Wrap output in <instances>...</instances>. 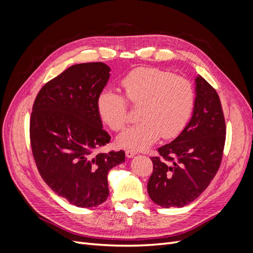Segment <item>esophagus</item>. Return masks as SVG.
Wrapping results in <instances>:
<instances>
[{"label":"esophagus","instance_id":"esophagus-1","mask_svg":"<svg viewBox=\"0 0 253 253\" xmlns=\"http://www.w3.org/2000/svg\"><path fill=\"white\" fill-rule=\"evenodd\" d=\"M136 154H137V152L134 151V150H126V155L127 158H132V157H134Z\"/></svg>","mask_w":253,"mask_h":253}]
</instances>
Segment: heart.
Here are the masks:
<instances>
[{
    "label": "heart",
    "instance_id": "heart-1",
    "mask_svg": "<svg viewBox=\"0 0 253 253\" xmlns=\"http://www.w3.org/2000/svg\"><path fill=\"white\" fill-rule=\"evenodd\" d=\"M121 85L127 100L140 105V121L118 136L120 147L145 150L160 135L172 139L186 127L195 103L193 84L187 78L159 68L140 67L128 73ZM97 111L114 131H120L129 120L125 97L110 88L99 94Z\"/></svg>",
    "mask_w": 253,
    "mask_h": 253
}]
</instances>
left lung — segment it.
I'll return each instance as SVG.
<instances>
[{
    "label": "left lung",
    "mask_w": 253,
    "mask_h": 253,
    "mask_svg": "<svg viewBox=\"0 0 253 253\" xmlns=\"http://www.w3.org/2000/svg\"><path fill=\"white\" fill-rule=\"evenodd\" d=\"M192 118L176 138L151 157L148 182L151 200L164 208L195 201L210 185L223 158L226 124L219 97L202 76L195 79Z\"/></svg>",
    "instance_id": "obj_1"
}]
</instances>
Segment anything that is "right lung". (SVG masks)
<instances>
[{"label":"right lung","instance_id":"add662e5","mask_svg":"<svg viewBox=\"0 0 253 253\" xmlns=\"http://www.w3.org/2000/svg\"><path fill=\"white\" fill-rule=\"evenodd\" d=\"M110 72L102 62L68 67L40 89L30 116V145L41 177L80 208L106 201L109 171L126 158L122 150L95 153L111 140L97 111Z\"/></svg>","mask_w":253,"mask_h":253}]
</instances>
